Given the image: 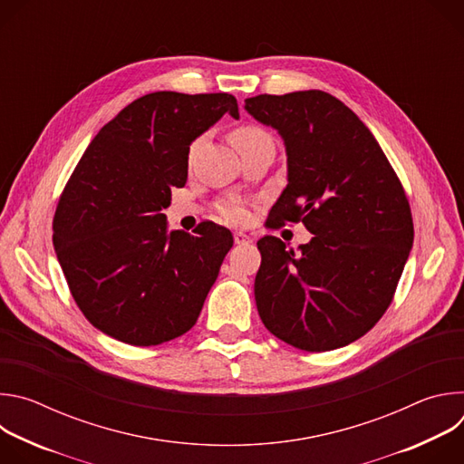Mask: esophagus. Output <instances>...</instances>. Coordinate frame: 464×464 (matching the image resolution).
<instances>
[{"instance_id": "obj_1", "label": "esophagus", "mask_w": 464, "mask_h": 464, "mask_svg": "<svg viewBox=\"0 0 464 464\" xmlns=\"http://www.w3.org/2000/svg\"><path fill=\"white\" fill-rule=\"evenodd\" d=\"M233 238H235V244H249L251 242V237L244 231H235Z\"/></svg>"}]
</instances>
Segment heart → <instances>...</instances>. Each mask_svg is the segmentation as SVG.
Returning <instances> with one entry per match:
<instances>
[{
	"mask_svg": "<svg viewBox=\"0 0 464 464\" xmlns=\"http://www.w3.org/2000/svg\"><path fill=\"white\" fill-rule=\"evenodd\" d=\"M266 140H270L266 131H264L258 126H251V124L238 126V128L231 130V134H229V141L238 150V154L244 152L246 149L260 143V141H266ZM224 217L231 222H246L249 213H247V208L244 204L231 202V204L224 206Z\"/></svg>",
	"mask_w": 464,
	"mask_h": 464,
	"instance_id": "1",
	"label": "heart"
}]
</instances>
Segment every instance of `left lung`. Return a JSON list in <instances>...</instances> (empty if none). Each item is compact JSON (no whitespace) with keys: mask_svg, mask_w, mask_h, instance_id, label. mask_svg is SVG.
<instances>
[{"mask_svg":"<svg viewBox=\"0 0 464 464\" xmlns=\"http://www.w3.org/2000/svg\"><path fill=\"white\" fill-rule=\"evenodd\" d=\"M246 111L279 131L288 185L268 226L303 222L299 251L262 237L255 277L258 315L285 343L323 353L345 347L378 323L413 246L402 183L360 117L319 90L246 99Z\"/></svg>","mask_w":464,"mask_h":464,"instance_id":"8db88e82","label":"left lung"}]
</instances>
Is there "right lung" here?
I'll return each instance as SVG.
<instances>
[{"label": "right lung", "mask_w": 464, "mask_h": 464, "mask_svg": "<svg viewBox=\"0 0 464 464\" xmlns=\"http://www.w3.org/2000/svg\"><path fill=\"white\" fill-rule=\"evenodd\" d=\"M229 113V93L156 92L122 108L93 138L65 185L53 246L86 319L136 347L190 330L233 246L213 222L169 231L161 213L187 181L188 149Z\"/></svg>", "instance_id": "1"}]
</instances>
